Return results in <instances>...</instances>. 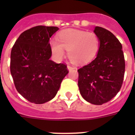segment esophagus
Masks as SVG:
<instances>
[{"label":"esophagus","instance_id":"34e87169","mask_svg":"<svg viewBox=\"0 0 135 135\" xmlns=\"http://www.w3.org/2000/svg\"><path fill=\"white\" fill-rule=\"evenodd\" d=\"M67 69H69V71H71V70H73L74 69L73 66H70V65H68L67 66Z\"/></svg>","mask_w":135,"mask_h":135}]
</instances>
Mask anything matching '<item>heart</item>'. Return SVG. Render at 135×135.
Instances as JSON below:
<instances>
[{"label": "heart", "mask_w": 135, "mask_h": 135, "mask_svg": "<svg viewBox=\"0 0 135 135\" xmlns=\"http://www.w3.org/2000/svg\"><path fill=\"white\" fill-rule=\"evenodd\" d=\"M100 45L98 36L93 32L76 29H66L59 34V41L50 42L52 52L61 58L68 50V57L76 64H85L96 57Z\"/></svg>", "instance_id": "heart-1"}]
</instances>
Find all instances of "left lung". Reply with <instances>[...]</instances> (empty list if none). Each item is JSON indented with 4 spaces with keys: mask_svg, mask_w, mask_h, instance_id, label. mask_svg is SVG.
Here are the masks:
<instances>
[{
    "mask_svg": "<svg viewBox=\"0 0 135 135\" xmlns=\"http://www.w3.org/2000/svg\"><path fill=\"white\" fill-rule=\"evenodd\" d=\"M94 32L100 41L99 49L93 61L78 70V85L84 99L102 105L121 88L126 63L121 43L111 31L96 26Z\"/></svg>",
    "mask_w": 135,
    "mask_h": 135,
    "instance_id": "8db88e82",
    "label": "left lung"
}]
</instances>
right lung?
<instances>
[{"instance_id":"obj_1","label":"right lung","mask_w":135,"mask_h":135,"mask_svg":"<svg viewBox=\"0 0 135 135\" xmlns=\"http://www.w3.org/2000/svg\"><path fill=\"white\" fill-rule=\"evenodd\" d=\"M59 28L37 26L21 33L10 55V72L16 89L31 103L43 104L57 94L69 71L50 60L49 40Z\"/></svg>"}]
</instances>
